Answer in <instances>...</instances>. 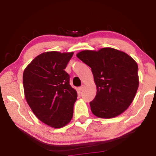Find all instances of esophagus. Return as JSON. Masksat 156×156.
Segmentation results:
<instances>
[{"label": "esophagus", "mask_w": 156, "mask_h": 156, "mask_svg": "<svg viewBox=\"0 0 156 156\" xmlns=\"http://www.w3.org/2000/svg\"><path fill=\"white\" fill-rule=\"evenodd\" d=\"M83 89H84V87L83 86H82V87H79L78 88V90L80 91H82Z\"/></svg>", "instance_id": "34e87169"}]
</instances>
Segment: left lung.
I'll list each match as a JSON object with an SVG mask.
<instances>
[{"label": "left lung", "instance_id": "left-lung-1", "mask_svg": "<svg viewBox=\"0 0 156 156\" xmlns=\"http://www.w3.org/2000/svg\"><path fill=\"white\" fill-rule=\"evenodd\" d=\"M91 67L97 94L89 104L96 116L116 117L126 110L138 90V65L126 53L112 48L83 50L76 54Z\"/></svg>", "mask_w": 156, "mask_h": 156}]
</instances>
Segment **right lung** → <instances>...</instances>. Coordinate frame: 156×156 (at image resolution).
<instances>
[{
	"mask_svg": "<svg viewBox=\"0 0 156 156\" xmlns=\"http://www.w3.org/2000/svg\"><path fill=\"white\" fill-rule=\"evenodd\" d=\"M74 52L42 53L25 68L23 81L25 99L42 122L55 129L65 126L73 116L77 93L65 71Z\"/></svg>",
	"mask_w": 156,
	"mask_h": 156,
	"instance_id": "right-lung-1",
	"label": "right lung"
}]
</instances>
